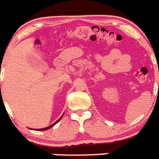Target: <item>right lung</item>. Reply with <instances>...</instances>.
<instances>
[{"instance_id": "1", "label": "right lung", "mask_w": 159, "mask_h": 159, "mask_svg": "<svg viewBox=\"0 0 159 159\" xmlns=\"http://www.w3.org/2000/svg\"><path fill=\"white\" fill-rule=\"evenodd\" d=\"M62 116H63V115H62ZM62 116H61V117H60L59 119H58V120L56 121V122H55V123H54V124H51V126H49V127H48V128H41V129H36V130H38V131H44V130H48V129H49V128H51V127H53V126H54V125H55V124H56L57 123H58V121H59L60 120H61V119L62 118Z\"/></svg>"}]
</instances>
